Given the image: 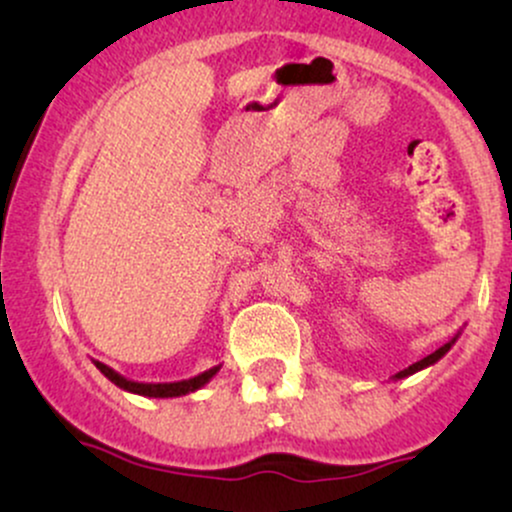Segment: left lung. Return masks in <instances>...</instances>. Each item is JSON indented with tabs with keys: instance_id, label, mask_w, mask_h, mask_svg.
<instances>
[{
	"instance_id": "obj_1",
	"label": "left lung",
	"mask_w": 512,
	"mask_h": 512,
	"mask_svg": "<svg viewBox=\"0 0 512 512\" xmlns=\"http://www.w3.org/2000/svg\"><path fill=\"white\" fill-rule=\"evenodd\" d=\"M455 339H457V337H452L448 344H443V346H440V349H436V351H433V354H428L426 358H421V361L411 363V366H409V368L399 370V373H395V375H392V378H395V380L409 378V375L419 373V370H424V368H428V366H433V363H438V361H440V358H443L445 354H448V351H450V346H452V344H455Z\"/></svg>"
}]
</instances>
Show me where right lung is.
<instances>
[{
	"mask_svg": "<svg viewBox=\"0 0 512 512\" xmlns=\"http://www.w3.org/2000/svg\"><path fill=\"white\" fill-rule=\"evenodd\" d=\"M96 363V368L101 370L105 378L110 380V383H115L120 390L125 392H132V395H142V397H182V395H190V392H197L199 387H204L209 383L211 378H214L216 373H219L221 366H214L209 370H204V373L195 375V378H187V380H178V383H137V380H129L125 375H120L117 370H113L110 366H105L101 361H93Z\"/></svg>",
	"mask_w": 512,
	"mask_h": 512,
	"instance_id": "obj_1",
	"label": "right lung"
}]
</instances>
